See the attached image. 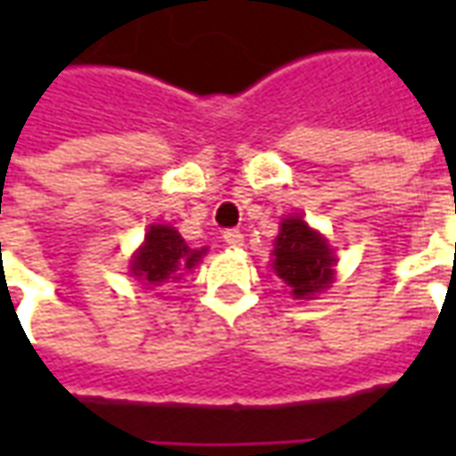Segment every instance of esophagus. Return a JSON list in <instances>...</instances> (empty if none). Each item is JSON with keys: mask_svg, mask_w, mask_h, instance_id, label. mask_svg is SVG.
<instances>
[{"mask_svg": "<svg viewBox=\"0 0 456 456\" xmlns=\"http://www.w3.org/2000/svg\"><path fill=\"white\" fill-rule=\"evenodd\" d=\"M224 241H227V247L232 248L244 247V234H241L239 229H227V232H224Z\"/></svg>", "mask_w": 456, "mask_h": 456, "instance_id": "34e87169", "label": "esophagus"}]
</instances>
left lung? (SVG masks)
<instances>
[{
  "label": "left lung",
  "instance_id": "8db88e82",
  "mask_svg": "<svg viewBox=\"0 0 456 456\" xmlns=\"http://www.w3.org/2000/svg\"><path fill=\"white\" fill-rule=\"evenodd\" d=\"M273 268L296 297L315 296L332 283V251L317 232L307 227L303 217L281 222V234L273 248Z\"/></svg>",
  "mask_w": 456,
  "mask_h": 456
}]
</instances>
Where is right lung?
<instances>
[{
    "label": "right lung",
    "mask_w": 456,
    "mask_h": 456,
    "mask_svg": "<svg viewBox=\"0 0 456 456\" xmlns=\"http://www.w3.org/2000/svg\"><path fill=\"white\" fill-rule=\"evenodd\" d=\"M205 248H190L185 239L168 224H153L146 234L143 247L131 261V273L151 286H160L168 278H178V271H188L198 264Z\"/></svg>",
    "instance_id": "right-lung-1"
}]
</instances>
